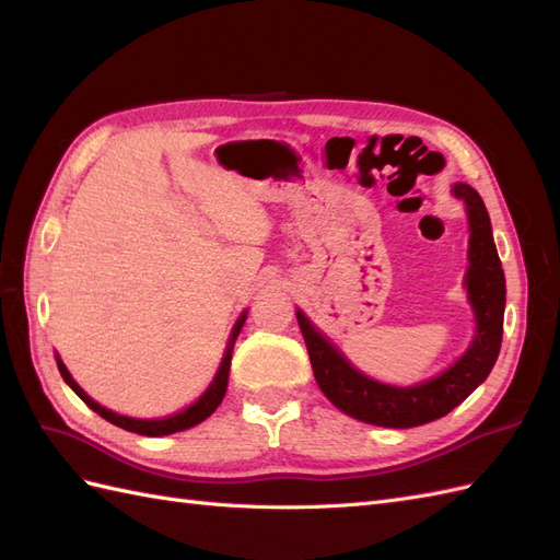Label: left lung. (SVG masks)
Returning <instances> with one entry per match:
<instances>
[{
    "instance_id": "8db88e82",
    "label": "left lung",
    "mask_w": 560,
    "mask_h": 560,
    "mask_svg": "<svg viewBox=\"0 0 560 560\" xmlns=\"http://www.w3.org/2000/svg\"><path fill=\"white\" fill-rule=\"evenodd\" d=\"M453 196L465 202L469 219V249L465 287L477 322L469 348L442 374L409 387L378 383L360 374L311 319L296 311L313 374L325 397L343 413L378 428H418L451 413L477 389L493 369L502 346L504 270L498 257L490 217L481 196L469 184H455Z\"/></svg>"
}]
</instances>
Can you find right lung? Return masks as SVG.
Masks as SVG:
<instances>
[{
	"label": "right lung",
	"instance_id": "add662e5",
	"mask_svg": "<svg viewBox=\"0 0 560 560\" xmlns=\"http://www.w3.org/2000/svg\"><path fill=\"white\" fill-rule=\"evenodd\" d=\"M245 319H247V311H243L238 322H235V325H233V331H231V338H229V346H226V352H224V358H222V364H219L210 387L191 406H186L184 411L173 413V416H167V418H128V416H118V413L105 409V406H100L97 401H93L86 393H83V389L77 385V381L70 376V371H67V366L62 364V360L58 358V354H56V360H58V369H60V376L65 378V383L70 385L74 393L83 399V404L91 406V409L97 416H103L105 420L112 422V425L124 428L128 432H138V434H144V436H165V434H175V432H182V430H189V428L198 425V422H202L208 416H212L217 406L222 404V399L226 395V385H229L233 346H235V338H238V334H241V329L245 325Z\"/></svg>",
	"mask_w": 560,
	"mask_h": 560
}]
</instances>
